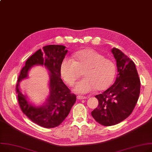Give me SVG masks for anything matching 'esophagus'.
<instances>
[{
  "mask_svg": "<svg viewBox=\"0 0 152 152\" xmlns=\"http://www.w3.org/2000/svg\"><path fill=\"white\" fill-rule=\"evenodd\" d=\"M77 98L78 99H86L87 96H81V95H78L77 96Z\"/></svg>",
  "mask_w": 152,
  "mask_h": 152,
  "instance_id": "1",
  "label": "esophagus"
}]
</instances>
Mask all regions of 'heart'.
I'll return each mask as SVG.
<instances>
[{
  "label": "heart",
  "instance_id": "obj_1",
  "mask_svg": "<svg viewBox=\"0 0 152 152\" xmlns=\"http://www.w3.org/2000/svg\"><path fill=\"white\" fill-rule=\"evenodd\" d=\"M73 59L65 57L60 64V73L69 86L75 84L81 75L85 76L78 81L74 91L87 94L95 89H106L114 79L116 66L114 62L93 49H86L75 53Z\"/></svg>",
  "mask_w": 152,
  "mask_h": 152
}]
</instances>
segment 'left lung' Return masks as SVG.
Masks as SVG:
<instances>
[{
	"instance_id": "left-lung-1",
	"label": "left lung",
	"mask_w": 152,
	"mask_h": 152,
	"mask_svg": "<svg viewBox=\"0 0 152 152\" xmlns=\"http://www.w3.org/2000/svg\"><path fill=\"white\" fill-rule=\"evenodd\" d=\"M111 52L117 63L115 81L95 96L98 106L91 113L96 122L104 126L114 125L126 119L133 112L140 94V79L133 60L115 48Z\"/></svg>"
}]
</instances>
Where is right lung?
<instances>
[{
    "instance_id": "obj_1",
    "label": "right lung",
    "mask_w": 152,
    "mask_h": 152,
    "mask_svg": "<svg viewBox=\"0 0 152 152\" xmlns=\"http://www.w3.org/2000/svg\"><path fill=\"white\" fill-rule=\"evenodd\" d=\"M62 45L44 46L30 56L22 68L16 86L19 104L23 113L33 122L47 128L56 127L62 124L75 103L76 96L60 78V64L68 50ZM35 65L44 66L49 71L50 95L42 105L36 107L30 104L28 97L19 88L20 82L28 78L29 70Z\"/></svg>"
}]
</instances>
